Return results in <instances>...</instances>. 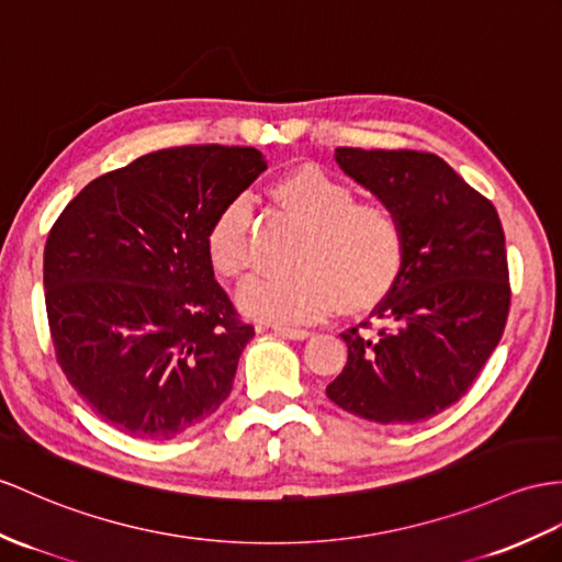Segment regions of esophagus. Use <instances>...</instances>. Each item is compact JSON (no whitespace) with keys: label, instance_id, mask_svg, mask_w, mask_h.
Returning <instances> with one entry per match:
<instances>
[{"label":"esophagus","instance_id":"34e87169","mask_svg":"<svg viewBox=\"0 0 562 562\" xmlns=\"http://www.w3.org/2000/svg\"><path fill=\"white\" fill-rule=\"evenodd\" d=\"M273 334H279L283 338H291V340H305V338H310L307 328H293V326H273Z\"/></svg>","mask_w":562,"mask_h":562}]
</instances>
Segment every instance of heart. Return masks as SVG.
Instances as JSON below:
<instances>
[{"mask_svg":"<svg viewBox=\"0 0 562 562\" xmlns=\"http://www.w3.org/2000/svg\"><path fill=\"white\" fill-rule=\"evenodd\" d=\"M271 195L303 226L291 273L250 279L238 291L248 317L300 324L326 317L340 303L358 314L379 305L401 281L407 262V231L401 214L317 164H300L271 186ZM252 210L245 198L228 200L207 228V257L226 279L252 265Z\"/></svg>","mask_w":562,"mask_h":562,"instance_id":"heart-1","label":"heart"}]
</instances>
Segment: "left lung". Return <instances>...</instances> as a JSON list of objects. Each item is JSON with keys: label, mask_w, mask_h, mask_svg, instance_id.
<instances>
[{"label": "left lung", "mask_w": 562, "mask_h": 562, "mask_svg": "<svg viewBox=\"0 0 562 562\" xmlns=\"http://www.w3.org/2000/svg\"><path fill=\"white\" fill-rule=\"evenodd\" d=\"M334 157L401 214L407 262L372 312L376 336L360 334L358 326L340 334L348 362L326 395L369 422L429 419L470 391L508 322L510 281L498 212L431 153L336 147Z\"/></svg>", "instance_id": "8db88e82"}]
</instances>
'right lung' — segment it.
Here are the masks:
<instances>
[{
    "label": "right lung",
    "mask_w": 562,
    "mask_h": 562,
    "mask_svg": "<svg viewBox=\"0 0 562 562\" xmlns=\"http://www.w3.org/2000/svg\"><path fill=\"white\" fill-rule=\"evenodd\" d=\"M267 169L255 147L186 145L94 178L45 245L61 372L133 439L169 441L222 405L255 336L214 279L207 228Z\"/></svg>",
    "instance_id": "add662e5"
}]
</instances>
